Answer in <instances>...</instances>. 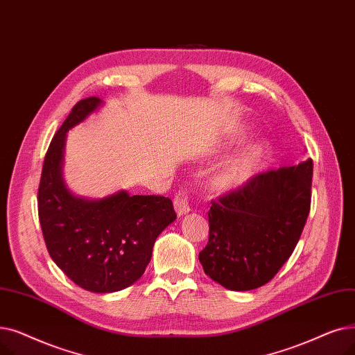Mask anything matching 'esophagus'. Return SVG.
Wrapping results in <instances>:
<instances>
[{
	"label": "esophagus",
	"instance_id": "34e87169",
	"mask_svg": "<svg viewBox=\"0 0 355 355\" xmlns=\"http://www.w3.org/2000/svg\"><path fill=\"white\" fill-rule=\"evenodd\" d=\"M173 207H175V211L179 216L188 214L191 211V207H189V199H188V192L183 191V189H179L175 195V199H173Z\"/></svg>",
	"mask_w": 355,
	"mask_h": 355
}]
</instances>
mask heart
I'll use <instances>...</instances> for the list:
<instances>
[{
    "label": "heart",
    "mask_w": 355,
    "mask_h": 355,
    "mask_svg": "<svg viewBox=\"0 0 355 355\" xmlns=\"http://www.w3.org/2000/svg\"><path fill=\"white\" fill-rule=\"evenodd\" d=\"M266 160V148L263 144H252L231 156L218 168L211 179L216 191L230 192L239 189L252 179Z\"/></svg>",
    "instance_id": "heart-1"
}]
</instances>
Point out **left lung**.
Listing matches in <instances>:
<instances>
[{"label": "left lung", "instance_id": "left-lung-1", "mask_svg": "<svg viewBox=\"0 0 355 355\" xmlns=\"http://www.w3.org/2000/svg\"><path fill=\"white\" fill-rule=\"evenodd\" d=\"M313 162L270 168L211 200L204 272L230 291H252L289 260L311 211Z\"/></svg>", "mask_w": 355, "mask_h": 355}]
</instances>
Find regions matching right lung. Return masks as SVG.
Wrapping results in <instances>:
<instances>
[{
	"label": "right lung",
	"mask_w": 355,
	"mask_h": 355,
	"mask_svg": "<svg viewBox=\"0 0 355 355\" xmlns=\"http://www.w3.org/2000/svg\"><path fill=\"white\" fill-rule=\"evenodd\" d=\"M101 105L89 96L76 103L46 151L37 191L39 221L52 260L79 288L111 293L139 280L159 234L176 219L172 200L121 191L101 200L73 196L60 166L66 131Z\"/></svg>",
	"instance_id": "1"
}]
</instances>
